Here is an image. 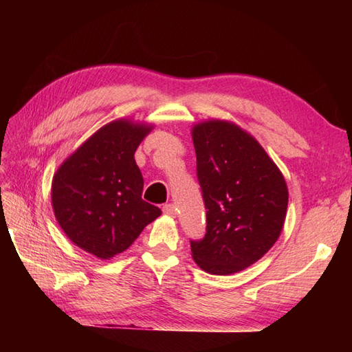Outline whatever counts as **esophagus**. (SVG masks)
Returning <instances> with one entry per match:
<instances>
[{
	"label": "esophagus",
	"mask_w": 352,
	"mask_h": 352,
	"mask_svg": "<svg viewBox=\"0 0 352 352\" xmlns=\"http://www.w3.org/2000/svg\"><path fill=\"white\" fill-rule=\"evenodd\" d=\"M163 213L168 214V216H175L177 214V208H175V204H164L163 206Z\"/></svg>",
	"instance_id": "esophagus-1"
}]
</instances>
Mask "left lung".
Returning a JSON list of instances; mask_svg holds the SVG:
<instances>
[{"label": "left lung", "instance_id": "obj_1", "mask_svg": "<svg viewBox=\"0 0 352 352\" xmlns=\"http://www.w3.org/2000/svg\"><path fill=\"white\" fill-rule=\"evenodd\" d=\"M206 234L190 241L203 271L230 275L256 263L278 239L287 186L258 142L237 125L207 121L192 130Z\"/></svg>", "mask_w": 352, "mask_h": 352}]
</instances>
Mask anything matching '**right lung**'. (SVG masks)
I'll list each match as a JSON object with an SVG mask.
<instances>
[{
    "label": "right lung",
    "mask_w": 352,
    "mask_h": 352,
    "mask_svg": "<svg viewBox=\"0 0 352 352\" xmlns=\"http://www.w3.org/2000/svg\"><path fill=\"white\" fill-rule=\"evenodd\" d=\"M151 130L130 121H113L89 138L52 178L51 199L65 234L98 258L125 251L159 207L142 199L144 178L134 160Z\"/></svg>",
    "instance_id": "obj_1"
}]
</instances>
